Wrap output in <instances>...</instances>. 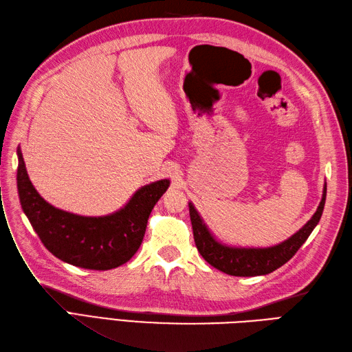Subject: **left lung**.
Listing matches in <instances>:
<instances>
[{"instance_id": "obj_1", "label": "left lung", "mask_w": 352, "mask_h": 352, "mask_svg": "<svg viewBox=\"0 0 352 352\" xmlns=\"http://www.w3.org/2000/svg\"><path fill=\"white\" fill-rule=\"evenodd\" d=\"M326 184L323 186L322 200L313 217L301 228L287 240L270 247H241L226 244L209 230L200 213L191 201H188L190 219L195 234V243L201 257L209 265L232 276H262L276 270L297 253L298 248L305 243L309 235L319 223L324 209Z\"/></svg>"}]
</instances>
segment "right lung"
Segmentation results:
<instances>
[{"instance_id": "obj_1", "label": "right lung", "mask_w": 352, "mask_h": 352, "mask_svg": "<svg viewBox=\"0 0 352 352\" xmlns=\"http://www.w3.org/2000/svg\"><path fill=\"white\" fill-rule=\"evenodd\" d=\"M17 157L19 199L33 230L55 257L90 270H109L129 262L143 241L153 206L171 184L168 178L153 181L140 187L117 212L83 217L45 200L32 184L20 147Z\"/></svg>"}]
</instances>
